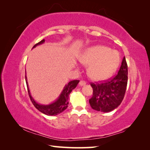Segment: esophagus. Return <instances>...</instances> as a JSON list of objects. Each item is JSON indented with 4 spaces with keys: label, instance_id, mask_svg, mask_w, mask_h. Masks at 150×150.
<instances>
[{
    "label": "esophagus",
    "instance_id": "1",
    "mask_svg": "<svg viewBox=\"0 0 150 150\" xmlns=\"http://www.w3.org/2000/svg\"><path fill=\"white\" fill-rule=\"evenodd\" d=\"M86 84V82L84 81H81L79 82V85L80 86H84Z\"/></svg>",
    "mask_w": 150,
    "mask_h": 150
}]
</instances>
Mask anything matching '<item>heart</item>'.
<instances>
[{
	"label": "heart",
	"mask_w": 150,
	"mask_h": 150,
	"mask_svg": "<svg viewBox=\"0 0 150 150\" xmlns=\"http://www.w3.org/2000/svg\"><path fill=\"white\" fill-rule=\"evenodd\" d=\"M79 61L89 66L87 73L94 81H103L113 74L120 63L116 51L104 46H95L86 49L78 57Z\"/></svg>",
	"instance_id": "obj_1"
}]
</instances>
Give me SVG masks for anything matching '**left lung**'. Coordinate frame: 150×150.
I'll return each instance as SVG.
<instances>
[{
	"label": "left lung",
	"instance_id": "obj_1",
	"mask_svg": "<svg viewBox=\"0 0 150 150\" xmlns=\"http://www.w3.org/2000/svg\"><path fill=\"white\" fill-rule=\"evenodd\" d=\"M128 84V65L125 57L117 75L104 82H91L93 96L89 100L93 110L109 112L119 106L124 98Z\"/></svg>",
	"mask_w": 150,
	"mask_h": 150
}]
</instances>
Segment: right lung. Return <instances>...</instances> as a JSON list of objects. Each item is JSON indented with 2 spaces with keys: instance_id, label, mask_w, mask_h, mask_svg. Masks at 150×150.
<instances>
[{
  "instance_id": "1",
  "label": "right lung",
  "mask_w": 150,
  "mask_h": 150,
  "mask_svg": "<svg viewBox=\"0 0 150 150\" xmlns=\"http://www.w3.org/2000/svg\"><path fill=\"white\" fill-rule=\"evenodd\" d=\"M44 42H45V40H42L40 41L39 42L36 44L35 45H34L33 48V47H35L38 45L43 44ZM25 78H26L28 94H29L30 99L31 102H32L33 104L34 105V106L38 110L40 111L41 113L47 115H57L62 113L63 111H64L66 108H68L69 104V95L73 89H75L77 87V86L79 82V80H74L70 81L69 83H68V84H66L64 88V90L62 91V93H60L59 98H57L55 102H53V103L48 105H42L36 103L33 98V97H31L29 88H28L26 76L25 77Z\"/></svg>"
}]
</instances>
